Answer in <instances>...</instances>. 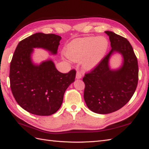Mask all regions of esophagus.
Masks as SVG:
<instances>
[{"label":"esophagus","mask_w":149,"mask_h":149,"mask_svg":"<svg viewBox=\"0 0 149 149\" xmlns=\"http://www.w3.org/2000/svg\"><path fill=\"white\" fill-rule=\"evenodd\" d=\"M81 77H82L81 72L79 71H77L76 73V78L77 79H81Z\"/></svg>","instance_id":"34e87169"}]
</instances>
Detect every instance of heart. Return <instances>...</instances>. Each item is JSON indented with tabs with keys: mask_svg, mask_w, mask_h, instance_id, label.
I'll return each mask as SVG.
<instances>
[{
	"mask_svg": "<svg viewBox=\"0 0 149 149\" xmlns=\"http://www.w3.org/2000/svg\"><path fill=\"white\" fill-rule=\"evenodd\" d=\"M109 49V42L104 36H87L72 40L65 49V55L74 61H81L83 68L93 69L99 65Z\"/></svg>",
	"mask_w": 149,
	"mask_h": 149,
	"instance_id": "b5f03b06",
	"label": "heart"
}]
</instances>
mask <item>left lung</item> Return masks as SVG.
<instances>
[{"mask_svg": "<svg viewBox=\"0 0 149 149\" xmlns=\"http://www.w3.org/2000/svg\"><path fill=\"white\" fill-rule=\"evenodd\" d=\"M109 36L111 49L99 65L83 79L84 99L88 108L99 114H108L122 108L133 95L138 81V60L129 41L111 31ZM123 57L121 68L111 70L109 61L114 53Z\"/></svg>", "mask_w": 149, "mask_h": 149, "instance_id": "8db88e82", "label": "left lung"}]
</instances>
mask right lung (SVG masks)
Here are the masks:
<instances>
[{"mask_svg": "<svg viewBox=\"0 0 149 149\" xmlns=\"http://www.w3.org/2000/svg\"><path fill=\"white\" fill-rule=\"evenodd\" d=\"M61 37L38 33L18 43L10 64V87L22 108L33 115L49 116L61 107L64 93L74 82L76 71L63 74L51 59L34 64V48H42L56 54Z\"/></svg>", "mask_w": 149, "mask_h": 149, "instance_id": "1", "label": "right lung"}]
</instances>
